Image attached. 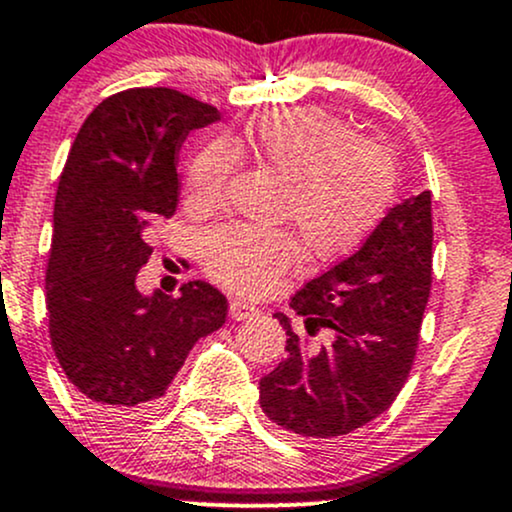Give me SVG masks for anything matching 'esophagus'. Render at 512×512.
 <instances>
[{
  "label": "esophagus",
  "instance_id": "obj_1",
  "mask_svg": "<svg viewBox=\"0 0 512 512\" xmlns=\"http://www.w3.org/2000/svg\"><path fill=\"white\" fill-rule=\"evenodd\" d=\"M255 313H257V308L250 306V303H245V301H230V306H228V316L233 320H245V318L255 316Z\"/></svg>",
  "mask_w": 512,
  "mask_h": 512
}]
</instances>
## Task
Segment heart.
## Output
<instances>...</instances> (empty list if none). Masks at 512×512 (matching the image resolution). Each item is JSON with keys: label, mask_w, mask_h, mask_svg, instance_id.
<instances>
[{"label": "heart", "mask_w": 512, "mask_h": 512, "mask_svg": "<svg viewBox=\"0 0 512 512\" xmlns=\"http://www.w3.org/2000/svg\"><path fill=\"white\" fill-rule=\"evenodd\" d=\"M240 157L282 182V213L316 260L355 252L396 199L398 165L386 145L357 138L350 123L328 111L282 109L194 150L187 165L189 204L216 206ZM201 260L218 284L252 294L296 265L299 245L284 230L221 226L201 240Z\"/></svg>", "instance_id": "obj_1"}]
</instances>
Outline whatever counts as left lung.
I'll return each mask as SVG.
<instances>
[{
	"mask_svg": "<svg viewBox=\"0 0 512 512\" xmlns=\"http://www.w3.org/2000/svg\"><path fill=\"white\" fill-rule=\"evenodd\" d=\"M432 284V204L420 192L396 204L362 247L303 284L289 306L306 333L328 330L313 350L286 330V359L260 379V406L303 440H330L389 411L411 374Z\"/></svg>",
	"mask_w": 512,
	"mask_h": 512,
	"instance_id": "1",
	"label": "left lung"
}]
</instances>
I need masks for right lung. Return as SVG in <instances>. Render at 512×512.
<instances>
[{"label": "right lung", "mask_w": 512, "mask_h": 512, "mask_svg": "<svg viewBox=\"0 0 512 512\" xmlns=\"http://www.w3.org/2000/svg\"><path fill=\"white\" fill-rule=\"evenodd\" d=\"M216 106L170 87L123 89L82 123L55 194L46 272L55 357L84 401L140 413L165 396L196 340L226 323L228 301L206 282L179 296L136 286L155 223L179 201L177 150Z\"/></svg>", "instance_id": "right-lung-1"}]
</instances>
